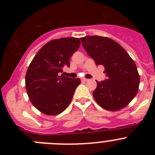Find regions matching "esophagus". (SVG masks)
I'll list each match as a JSON object with an SVG mask.
<instances>
[{
  "label": "esophagus",
  "instance_id": "1",
  "mask_svg": "<svg viewBox=\"0 0 155 155\" xmlns=\"http://www.w3.org/2000/svg\"><path fill=\"white\" fill-rule=\"evenodd\" d=\"M81 80L84 81H88V79L85 78H81Z\"/></svg>",
  "mask_w": 155,
  "mask_h": 155
}]
</instances>
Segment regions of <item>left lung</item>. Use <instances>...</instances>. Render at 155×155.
<instances>
[{"mask_svg": "<svg viewBox=\"0 0 155 155\" xmlns=\"http://www.w3.org/2000/svg\"><path fill=\"white\" fill-rule=\"evenodd\" d=\"M82 46L97 66L105 68L107 78L96 81L93 96L103 109L117 111L126 107L136 96L140 84L137 66L119 43L107 37L81 38Z\"/></svg>", "mask_w": 155, "mask_h": 155, "instance_id": "obj_1", "label": "left lung"}]
</instances>
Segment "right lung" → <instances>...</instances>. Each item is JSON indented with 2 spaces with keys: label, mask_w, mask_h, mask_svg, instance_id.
Listing matches in <instances>:
<instances>
[{
  "label": "right lung",
  "mask_w": 155,
  "mask_h": 155,
  "mask_svg": "<svg viewBox=\"0 0 155 155\" xmlns=\"http://www.w3.org/2000/svg\"><path fill=\"white\" fill-rule=\"evenodd\" d=\"M78 38L50 41L41 48L28 66L25 87L32 105L49 116L60 114L71 103L80 78L61 75L70 58L78 50Z\"/></svg>",
  "instance_id": "right-lung-1"
}]
</instances>
